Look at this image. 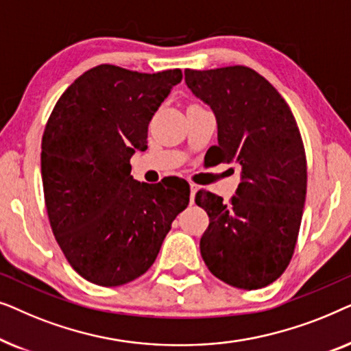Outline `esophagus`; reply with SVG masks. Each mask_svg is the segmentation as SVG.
Listing matches in <instances>:
<instances>
[{"instance_id": "34e87169", "label": "esophagus", "mask_w": 351, "mask_h": 351, "mask_svg": "<svg viewBox=\"0 0 351 351\" xmlns=\"http://www.w3.org/2000/svg\"><path fill=\"white\" fill-rule=\"evenodd\" d=\"M198 191V185L195 184H190V203L193 204L195 203V193Z\"/></svg>"}]
</instances>
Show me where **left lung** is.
Returning <instances> with one entry per match:
<instances>
[{"label": "left lung", "mask_w": 351, "mask_h": 351, "mask_svg": "<svg viewBox=\"0 0 351 351\" xmlns=\"http://www.w3.org/2000/svg\"><path fill=\"white\" fill-rule=\"evenodd\" d=\"M185 83L217 119V162H237L241 182L223 198L199 190L209 215L201 257L215 278L261 289L289 265L304 214L306 158L299 128L281 94L243 65L185 70Z\"/></svg>", "instance_id": "left-lung-1"}]
</instances>
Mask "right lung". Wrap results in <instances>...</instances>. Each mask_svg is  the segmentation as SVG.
<instances>
[{
  "label": "right lung",
  "instance_id": "1",
  "mask_svg": "<svg viewBox=\"0 0 351 351\" xmlns=\"http://www.w3.org/2000/svg\"><path fill=\"white\" fill-rule=\"evenodd\" d=\"M179 69L138 73L117 65L84 71L57 100L41 142V177L52 233L73 270L94 285L121 286L153 265L172 220L190 201L184 179L131 176L147 150L148 123Z\"/></svg>",
  "mask_w": 351,
  "mask_h": 351
}]
</instances>
